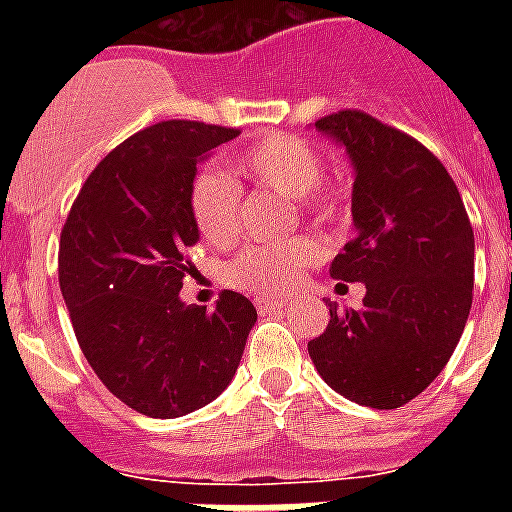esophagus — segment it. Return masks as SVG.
Wrapping results in <instances>:
<instances>
[{"label": "esophagus", "instance_id": "34e87169", "mask_svg": "<svg viewBox=\"0 0 512 512\" xmlns=\"http://www.w3.org/2000/svg\"><path fill=\"white\" fill-rule=\"evenodd\" d=\"M255 305H257V311H260V313H273V311H281V308H287V303H281V300H273V297H257Z\"/></svg>", "mask_w": 512, "mask_h": 512}]
</instances>
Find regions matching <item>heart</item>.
Here are the masks:
<instances>
[{
  "instance_id": "heart-1",
  "label": "heart",
  "mask_w": 512,
  "mask_h": 512,
  "mask_svg": "<svg viewBox=\"0 0 512 512\" xmlns=\"http://www.w3.org/2000/svg\"><path fill=\"white\" fill-rule=\"evenodd\" d=\"M236 172L260 188L279 191L319 223L340 212V193L324 183V159L313 143L300 135H268L244 148ZM188 209L199 233L212 244L231 241L241 228V188L220 170H201L188 188ZM319 247L311 239H289L281 244H255L228 263V281L249 292L279 295L295 287L303 268L316 263Z\"/></svg>"
}]
</instances>
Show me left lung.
I'll list each match as a JSON object with an SVG mask.
<instances>
[{
    "mask_svg": "<svg viewBox=\"0 0 512 512\" xmlns=\"http://www.w3.org/2000/svg\"><path fill=\"white\" fill-rule=\"evenodd\" d=\"M356 167V236L332 260L340 281L366 284L364 308L329 303L308 342L329 388L372 409H398L436 380L473 303V225L446 167L412 135L345 108L321 116Z\"/></svg>",
    "mask_w": 512,
    "mask_h": 512,
    "instance_id": "left-lung-1",
    "label": "left lung"
}]
</instances>
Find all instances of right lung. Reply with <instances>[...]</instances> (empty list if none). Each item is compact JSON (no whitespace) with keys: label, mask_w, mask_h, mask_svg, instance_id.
Instances as JSON below:
<instances>
[{"label":"right lung","mask_w":512,"mask_h":512,"mask_svg":"<svg viewBox=\"0 0 512 512\" xmlns=\"http://www.w3.org/2000/svg\"><path fill=\"white\" fill-rule=\"evenodd\" d=\"M236 135L191 119L135 132L90 172L60 231V292L79 348L98 380L146 417L172 420L215 401L257 321L255 305L231 289L215 311L177 297L196 268V164Z\"/></svg>","instance_id":"add662e5"}]
</instances>
